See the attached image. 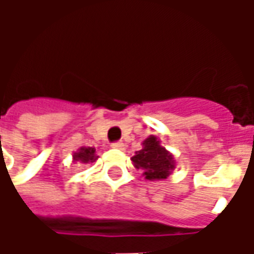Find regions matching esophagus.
Wrapping results in <instances>:
<instances>
[{"instance_id": "esophagus-1", "label": "esophagus", "mask_w": 254, "mask_h": 254, "mask_svg": "<svg viewBox=\"0 0 254 254\" xmlns=\"http://www.w3.org/2000/svg\"><path fill=\"white\" fill-rule=\"evenodd\" d=\"M111 147L116 149H124L125 148V144L122 143V141H116V143L111 144Z\"/></svg>"}]
</instances>
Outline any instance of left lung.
Here are the masks:
<instances>
[{"label":"left lung","mask_w":254,"mask_h":254,"mask_svg":"<svg viewBox=\"0 0 254 254\" xmlns=\"http://www.w3.org/2000/svg\"><path fill=\"white\" fill-rule=\"evenodd\" d=\"M136 169L144 171L143 176L148 181L166 180L176 169L174 156L160 144L159 138L151 134L143 141V148L132 156Z\"/></svg>","instance_id":"8db88e82"}]
</instances>
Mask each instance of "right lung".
<instances>
[{
	"instance_id": "right-lung-1",
	"label": "right lung",
	"mask_w": 254,
	"mask_h": 254,
	"mask_svg": "<svg viewBox=\"0 0 254 254\" xmlns=\"http://www.w3.org/2000/svg\"><path fill=\"white\" fill-rule=\"evenodd\" d=\"M98 156L95 154V148L92 147H81L77 149V152L73 154V162H80V163H89L95 162Z\"/></svg>"
}]
</instances>
